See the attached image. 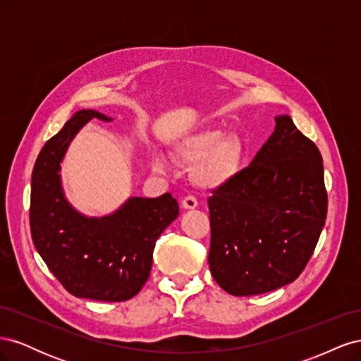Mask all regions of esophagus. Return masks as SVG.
<instances>
[{
  "mask_svg": "<svg viewBox=\"0 0 361 361\" xmlns=\"http://www.w3.org/2000/svg\"><path fill=\"white\" fill-rule=\"evenodd\" d=\"M180 204L183 209H195V207H197V199L192 197V195H188V197H185L182 200Z\"/></svg>",
  "mask_w": 361,
  "mask_h": 361,
  "instance_id": "obj_1",
  "label": "esophagus"
}]
</instances>
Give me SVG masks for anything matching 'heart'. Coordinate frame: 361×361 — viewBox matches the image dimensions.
I'll use <instances>...</instances> for the list:
<instances>
[{
	"label": "heart",
	"mask_w": 361,
	"mask_h": 361,
	"mask_svg": "<svg viewBox=\"0 0 361 361\" xmlns=\"http://www.w3.org/2000/svg\"><path fill=\"white\" fill-rule=\"evenodd\" d=\"M243 143L235 135H224L220 129H203L185 138L176 147L174 157L185 166L192 167V179L204 190L221 188L231 182L241 166ZM167 161L162 155L154 157V169L167 171Z\"/></svg>",
	"instance_id": "b5f03b06"
}]
</instances>
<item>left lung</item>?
I'll return each instance as SVG.
<instances>
[{
  "label": "left lung",
  "instance_id": "obj_1",
  "mask_svg": "<svg viewBox=\"0 0 361 361\" xmlns=\"http://www.w3.org/2000/svg\"><path fill=\"white\" fill-rule=\"evenodd\" d=\"M207 200L211 274L227 293L250 297L289 285L307 265L326 218L319 149L289 116L250 166Z\"/></svg>",
  "mask_w": 361,
  "mask_h": 361
}]
</instances>
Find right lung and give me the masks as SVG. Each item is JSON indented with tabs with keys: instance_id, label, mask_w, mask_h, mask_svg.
Returning <instances> with one entry per match:
<instances>
[{
	"instance_id": "1",
	"label": "right lung",
	"mask_w": 361,
	"mask_h": 361,
	"mask_svg": "<svg viewBox=\"0 0 361 361\" xmlns=\"http://www.w3.org/2000/svg\"><path fill=\"white\" fill-rule=\"evenodd\" d=\"M94 110L76 111L42 147L31 176V238L49 271L68 292L96 301H126L145 286L159 235L179 215L170 192L157 199L129 197L110 215L85 216L69 203L61 162Z\"/></svg>"
}]
</instances>
